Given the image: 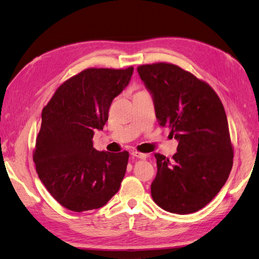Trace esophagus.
I'll return each mask as SVG.
<instances>
[{
    "label": "esophagus",
    "mask_w": 259,
    "mask_h": 259,
    "mask_svg": "<svg viewBox=\"0 0 259 259\" xmlns=\"http://www.w3.org/2000/svg\"><path fill=\"white\" fill-rule=\"evenodd\" d=\"M133 157H136V158H139V159H145L146 158V155L145 154H142V153H139V151H132L131 154Z\"/></svg>",
    "instance_id": "1"
}]
</instances>
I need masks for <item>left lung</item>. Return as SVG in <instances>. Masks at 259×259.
<instances>
[{"instance_id": "left-lung-1", "label": "left lung", "mask_w": 259, "mask_h": 259, "mask_svg": "<svg viewBox=\"0 0 259 259\" xmlns=\"http://www.w3.org/2000/svg\"><path fill=\"white\" fill-rule=\"evenodd\" d=\"M137 71L153 97L159 124L179 141L171 160L155 154L153 200L171 213L199 211L220 192L233 165L224 105L207 82L179 66L157 63Z\"/></svg>"}]
</instances>
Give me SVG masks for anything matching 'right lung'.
Masks as SVG:
<instances>
[{"instance_id":"obj_1","label":"right lung","mask_w":259,"mask_h":259,"mask_svg":"<svg viewBox=\"0 0 259 259\" xmlns=\"http://www.w3.org/2000/svg\"><path fill=\"white\" fill-rule=\"evenodd\" d=\"M134 68H90L66 80L41 112L33 161L41 183L65 208L98 209L117 193L128 161L126 150L99 151L93 136L109 118L113 99Z\"/></svg>"}]
</instances>
